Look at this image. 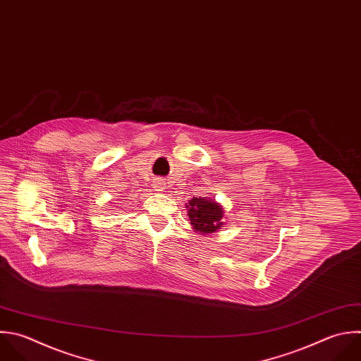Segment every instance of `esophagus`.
<instances>
[{
	"instance_id": "34e87169",
	"label": "esophagus",
	"mask_w": 361,
	"mask_h": 361,
	"mask_svg": "<svg viewBox=\"0 0 361 361\" xmlns=\"http://www.w3.org/2000/svg\"><path fill=\"white\" fill-rule=\"evenodd\" d=\"M154 188H155V190H159V192H162V189H165V182L164 180H155V183H154Z\"/></svg>"
}]
</instances>
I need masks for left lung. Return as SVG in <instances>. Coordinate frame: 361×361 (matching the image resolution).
<instances>
[{"instance_id":"1","label":"left lung","mask_w":361,"mask_h":361,"mask_svg":"<svg viewBox=\"0 0 361 361\" xmlns=\"http://www.w3.org/2000/svg\"><path fill=\"white\" fill-rule=\"evenodd\" d=\"M189 220L196 231L203 234L213 233L219 230L221 226L223 210L213 200L203 197H193L189 200Z\"/></svg>"}]
</instances>
